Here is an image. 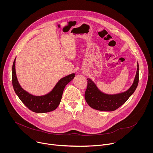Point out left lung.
<instances>
[{
    "mask_svg": "<svg viewBox=\"0 0 153 153\" xmlns=\"http://www.w3.org/2000/svg\"><path fill=\"white\" fill-rule=\"evenodd\" d=\"M139 67L137 63L136 75L132 86L126 91L114 95H109L102 93L90 79H87L88 83L85 92L86 102L90 107L97 110L113 111L117 110L125 103L136 90L139 83Z\"/></svg>",
    "mask_w": 153,
    "mask_h": 153,
    "instance_id": "1",
    "label": "left lung"
}]
</instances>
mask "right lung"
I'll use <instances>...</instances> for the list:
<instances>
[{"instance_id": "obj_1", "label": "right lung", "mask_w": 153, "mask_h": 153, "mask_svg": "<svg viewBox=\"0 0 153 153\" xmlns=\"http://www.w3.org/2000/svg\"><path fill=\"white\" fill-rule=\"evenodd\" d=\"M15 63L16 59L12 68V83L20 100L29 110L35 113H43L56 110L60 102L65 86L73 79L75 74L73 73L61 79L50 93L42 96H36L30 94L20 86L16 77Z\"/></svg>"}]
</instances>
